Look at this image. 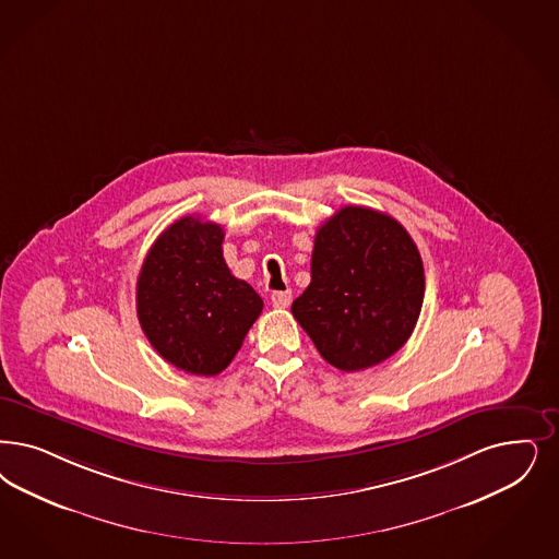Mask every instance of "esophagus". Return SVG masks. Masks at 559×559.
Listing matches in <instances>:
<instances>
[{"label":"esophagus","instance_id":"34e87169","mask_svg":"<svg viewBox=\"0 0 559 559\" xmlns=\"http://www.w3.org/2000/svg\"><path fill=\"white\" fill-rule=\"evenodd\" d=\"M290 299H293L290 290H276V293H272V297H270V301H272V308L276 309L289 308Z\"/></svg>","mask_w":559,"mask_h":559}]
</instances>
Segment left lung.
<instances>
[{
    "instance_id": "1",
    "label": "left lung",
    "mask_w": 559,
    "mask_h": 559,
    "mask_svg": "<svg viewBox=\"0 0 559 559\" xmlns=\"http://www.w3.org/2000/svg\"><path fill=\"white\" fill-rule=\"evenodd\" d=\"M424 295V262L405 227L345 206L316 233L311 283L290 311L330 366L359 371L405 345Z\"/></svg>"
}]
</instances>
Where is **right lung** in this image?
Segmentation results:
<instances>
[{"mask_svg": "<svg viewBox=\"0 0 559 559\" xmlns=\"http://www.w3.org/2000/svg\"><path fill=\"white\" fill-rule=\"evenodd\" d=\"M223 227L183 216L156 237L135 285L138 320L154 350L177 369L216 376L243 345L264 301L231 274Z\"/></svg>", "mask_w": 559, "mask_h": 559, "instance_id": "add662e5", "label": "right lung"}]
</instances>
